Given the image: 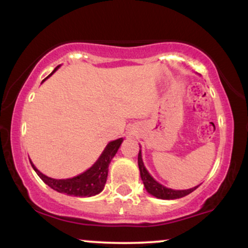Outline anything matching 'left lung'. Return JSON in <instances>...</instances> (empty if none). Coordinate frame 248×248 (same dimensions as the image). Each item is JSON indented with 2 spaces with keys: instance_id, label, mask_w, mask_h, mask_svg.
Segmentation results:
<instances>
[{
  "instance_id": "left-lung-1",
  "label": "left lung",
  "mask_w": 248,
  "mask_h": 248,
  "mask_svg": "<svg viewBox=\"0 0 248 248\" xmlns=\"http://www.w3.org/2000/svg\"><path fill=\"white\" fill-rule=\"evenodd\" d=\"M138 163H139V169H140V175H141L142 181H143L144 187H146V190L150 193V195L155 196V197L161 198V199H176V198L184 197V196L191 193L193 190L197 189V186H195L189 190H172V189H168V187L163 186L162 184L157 183V182H156L155 179L149 175V172L147 171L146 168H144L143 162H142V157H141V150L139 152Z\"/></svg>"
}]
</instances>
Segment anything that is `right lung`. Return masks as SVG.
<instances>
[{
    "instance_id": "right-lung-1",
    "label": "right lung",
    "mask_w": 248,
    "mask_h": 248,
    "mask_svg": "<svg viewBox=\"0 0 248 248\" xmlns=\"http://www.w3.org/2000/svg\"><path fill=\"white\" fill-rule=\"evenodd\" d=\"M57 69H58V67H56V69L53 70V72H55ZM52 73H51V75H52ZM51 75L47 77H50ZM121 143L122 139H118V140L109 142L108 146L105 148L104 153H102L100 157H99V160L94 163V166L90 168L87 171H85L84 173H81V175L73 178H50L47 177V176L43 175L39 170H37L36 167L33 166L32 163H31V166H32L33 170L37 172V175L42 178V181L44 182L45 184H47L51 189L62 193H66V195L69 196H76V197H91V196L98 195V193L101 192L102 189H104L107 181L108 166H109L112 158L114 157V155L116 152H118Z\"/></svg>"
}]
</instances>
